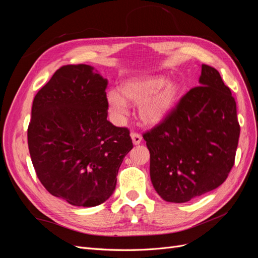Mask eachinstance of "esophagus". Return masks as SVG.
I'll use <instances>...</instances> for the list:
<instances>
[{
	"label": "esophagus",
	"instance_id": "1",
	"mask_svg": "<svg viewBox=\"0 0 258 258\" xmlns=\"http://www.w3.org/2000/svg\"><path fill=\"white\" fill-rule=\"evenodd\" d=\"M131 139H132V142H134L135 145H138L141 143L142 141V137L140 134H138V132H132L131 134Z\"/></svg>",
	"mask_w": 258,
	"mask_h": 258
}]
</instances>
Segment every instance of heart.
I'll list each match as a JSON object with an SVG mask.
<instances>
[{
    "label": "heart",
    "mask_w": 258,
    "mask_h": 258,
    "mask_svg": "<svg viewBox=\"0 0 258 258\" xmlns=\"http://www.w3.org/2000/svg\"><path fill=\"white\" fill-rule=\"evenodd\" d=\"M120 91L122 96L114 89L107 92L108 110L117 121L128 114V100L140 104L139 114L145 123L155 124L175 107L182 88L174 82H168L165 76H152L124 82Z\"/></svg>",
    "instance_id": "obj_1"
}]
</instances>
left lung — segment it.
I'll return each mask as SVG.
<instances>
[{"label": "left lung", "mask_w": 258, "mask_h": 258, "mask_svg": "<svg viewBox=\"0 0 258 258\" xmlns=\"http://www.w3.org/2000/svg\"><path fill=\"white\" fill-rule=\"evenodd\" d=\"M199 83L143 135L153 186L168 202L182 204L215 189L235 165L240 136L235 98L212 67L201 66Z\"/></svg>", "instance_id": "left-lung-1"}]
</instances>
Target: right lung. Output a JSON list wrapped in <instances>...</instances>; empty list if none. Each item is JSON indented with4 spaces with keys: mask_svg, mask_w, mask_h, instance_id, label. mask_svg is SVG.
<instances>
[{
    "mask_svg": "<svg viewBox=\"0 0 258 258\" xmlns=\"http://www.w3.org/2000/svg\"><path fill=\"white\" fill-rule=\"evenodd\" d=\"M107 81L87 64L58 69L35 95L28 127L36 175L52 196L76 207L103 204L134 147L130 131L107 118Z\"/></svg>",
    "mask_w": 258,
    "mask_h": 258,
    "instance_id": "obj_1",
    "label": "right lung"
}]
</instances>
